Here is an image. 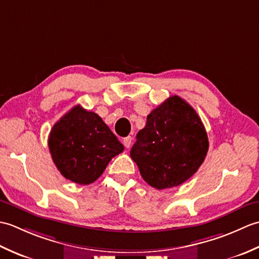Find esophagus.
Masks as SVG:
<instances>
[{
	"instance_id": "1",
	"label": "esophagus",
	"mask_w": 259,
	"mask_h": 259,
	"mask_svg": "<svg viewBox=\"0 0 259 259\" xmlns=\"http://www.w3.org/2000/svg\"><path fill=\"white\" fill-rule=\"evenodd\" d=\"M131 140H133V138H131L130 136L125 137V138H123V139H122V144H123V146H124L125 148H129V147H130V145H131Z\"/></svg>"
}]
</instances>
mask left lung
I'll return each instance as SVG.
<instances>
[{"instance_id":"obj_1","label":"left lung","mask_w":259,"mask_h":259,"mask_svg":"<svg viewBox=\"0 0 259 259\" xmlns=\"http://www.w3.org/2000/svg\"><path fill=\"white\" fill-rule=\"evenodd\" d=\"M208 148L199 115L184 99L174 96L148 115L130 156L146 183L162 190L188 180L205 160Z\"/></svg>"}]
</instances>
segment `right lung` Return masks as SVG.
Returning <instances> with one entry per match:
<instances>
[{"label":"right lung","instance_id":"obj_1","mask_svg":"<svg viewBox=\"0 0 259 259\" xmlns=\"http://www.w3.org/2000/svg\"><path fill=\"white\" fill-rule=\"evenodd\" d=\"M49 149L64 178L89 185L124 148L97 113L87 111L79 104L53 125Z\"/></svg>","mask_w":259,"mask_h":259}]
</instances>
